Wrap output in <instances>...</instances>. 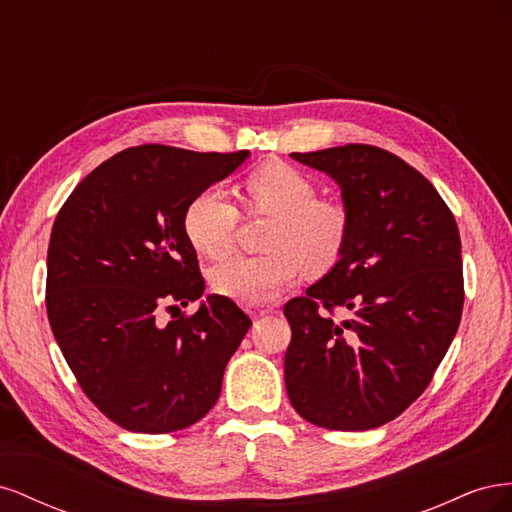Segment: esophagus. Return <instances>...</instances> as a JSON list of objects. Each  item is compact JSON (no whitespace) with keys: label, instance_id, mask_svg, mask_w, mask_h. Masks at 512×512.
<instances>
[{"label":"esophagus","instance_id":"obj_1","mask_svg":"<svg viewBox=\"0 0 512 512\" xmlns=\"http://www.w3.org/2000/svg\"><path fill=\"white\" fill-rule=\"evenodd\" d=\"M275 312V307H269V305H256V307H250V316L252 318H262V316H267V314H273Z\"/></svg>","mask_w":512,"mask_h":512}]
</instances>
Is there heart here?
I'll return each instance as SVG.
<instances>
[{
  "mask_svg": "<svg viewBox=\"0 0 512 512\" xmlns=\"http://www.w3.org/2000/svg\"><path fill=\"white\" fill-rule=\"evenodd\" d=\"M245 194L258 211L275 215L269 232V254L232 256L213 271V288L245 305L277 299L301 267L327 273L344 252L348 215L331 200L316 198V185L301 170L282 162L258 168L245 181ZM239 211L226 190L198 192L183 213V232L196 252L222 258L235 241Z\"/></svg>",
  "mask_w": 512,
  "mask_h": 512,
  "instance_id": "1",
  "label": "heart"
}]
</instances>
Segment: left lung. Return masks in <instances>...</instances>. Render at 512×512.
Returning <instances> with one entry per match:
<instances>
[{"instance_id":"obj_1","label":"left lung","mask_w":512,"mask_h":512,"mask_svg":"<svg viewBox=\"0 0 512 512\" xmlns=\"http://www.w3.org/2000/svg\"><path fill=\"white\" fill-rule=\"evenodd\" d=\"M290 158L329 175L348 215L342 256L284 305L290 404L324 429H374L427 389L457 333L459 228L436 188L389 151L346 145Z\"/></svg>"}]
</instances>
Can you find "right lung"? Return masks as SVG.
I'll list each match as a JSON object with an SVG mask.
<instances>
[{
  "label": "right lung",
  "mask_w": 512,
  "mask_h": 512,
  "mask_svg": "<svg viewBox=\"0 0 512 512\" xmlns=\"http://www.w3.org/2000/svg\"><path fill=\"white\" fill-rule=\"evenodd\" d=\"M250 158L141 145L89 173L57 213L46 256V314L85 395L136 433L200 421L252 320L222 294L170 323L162 308L203 297L183 232L190 200Z\"/></svg>",
  "instance_id": "1"
}]
</instances>
